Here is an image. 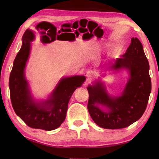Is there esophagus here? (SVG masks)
<instances>
[{
	"mask_svg": "<svg viewBox=\"0 0 159 159\" xmlns=\"http://www.w3.org/2000/svg\"><path fill=\"white\" fill-rule=\"evenodd\" d=\"M94 76H95V74H94V72L92 70H89L86 73V76H87V79H88V80L92 79Z\"/></svg>",
	"mask_w": 159,
	"mask_h": 159,
	"instance_id": "1",
	"label": "esophagus"
}]
</instances>
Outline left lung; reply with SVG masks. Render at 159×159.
<instances>
[{"label": "left lung", "instance_id": "obj_1", "mask_svg": "<svg viewBox=\"0 0 159 159\" xmlns=\"http://www.w3.org/2000/svg\"><path fill=\"white\" fill-rule=\"evenodd\" d=\"M149 70L142 43L137 38H133L124 55L103 70L104 72L126 70L128 72L127 83L120 95H110L100 79L87 87L89 92L87 109L98 126L107 129H120L140 119L151 92Z\"/></svg>", "mask_w": 159, "mask_h": 159}]
</instances>
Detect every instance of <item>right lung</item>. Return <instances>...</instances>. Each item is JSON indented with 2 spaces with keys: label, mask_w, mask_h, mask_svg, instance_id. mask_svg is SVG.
<instances>
[{
  "label": "right lung",
  "mask_w": 159,
  "mask_h": 159,
  "mask_svg": "<svg viewBox=\"0 0 159 159\" xmlns=\"http://www.w3.org/2000/svg\"><path fill=\"white\" fill-rule=\"evenodd\" d=\"M35 33L27 29L22 38V46L13 61L9 76V91L15 113L29 127L45 130L59 128L65 120L71 96L85 82V76L61 78L45 100L35 99L25 77V67L29 58Z\"/></svg>",
  "instance_id": "add662e5"
}]
</instances>
